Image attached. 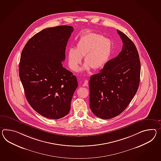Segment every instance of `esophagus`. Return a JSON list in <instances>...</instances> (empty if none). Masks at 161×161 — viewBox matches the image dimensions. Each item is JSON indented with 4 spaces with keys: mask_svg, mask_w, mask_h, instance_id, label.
Masks as SVG:
<instances>
[{
    "mask_svg": "<svg viewBox=\"0 0 161 161\" xmlns=\"http://www.w3.org/2000/svg\"><path fill=\"white\" fill-rule=\"evenodd\" d=\"M88 86V81L86 80H84V83L82 84V86Z\"/></svg>",
    "mask_w": 161,
    "mask_h": 161,
    "instance_id": "obj_1",
    "label": "esophagus"
}]
</instances>
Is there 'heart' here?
<instances>
[{"label": "heart", "mask_w": 161, "mask_h": 161, "mask_svg": "<svg viewBox=\"0 0 161 161\" xmlns=\"http://www.w3.org/2000/svg\"><path fill=\"white\" fill-rule=\"evenodd\" d=\"M112 52V43L109 39L95 32L82 35L75 44V49L70 48L67 51L68 65L71 70H77L84 57L85 64L82 71L91 68L97 70L107 63Z\"/></svg>", "instance_id": "1"}]
</instances>
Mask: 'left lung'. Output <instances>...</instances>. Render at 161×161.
Here are the masks:
<instances>
[{"mask_svg": "<svg viewBox=\"0 0 161 161\" xmlns=\"http://www.w3.org/2000/svg\"><path fill=\"white\" fill-rule=\"evenodd\" d=\"M123 42L122 51L109 60L89 81L90 106L98 118L109 119L122 113L137 91L141 64L132 41L117 30Z\"/></svg>", "mask_w": 161, "mask_h": 161, "instance_id": "8db88e82", "label": "left lung"}]
</instances>
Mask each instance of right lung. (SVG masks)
<instances>
[{
  "label": "right lung",
  "instance_id": "right-lung-1",
  "mask_svg": "<svg viewBox=\"0 0 161 161\" xmlns=\"http://www.w3.org/2000/svg\"><path fill=\"white\" fill-rule=\"evenodd\" d=\"M73 30L68 25L43 29L28 40L21 52L19 76L27 100L45 118L66 116L78 86L76 77L62 63Z\"/></svg>",
  "mask_w": 161,
  "mask_h": 161
}]
</instances>
